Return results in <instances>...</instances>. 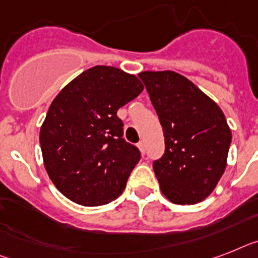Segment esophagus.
Instances as JSON below:
<instances>
[{
    "label": "esophagus",
    "mask_w": 258,
    "mask_h": 258,
    "mask_svg": "<svg viewBox=\"0 0 258 258\" xmlns=\"http://www.w3.org/2000/svg\"><path fill=\"white\" fill-rule=\"evenodd\" d=\"M138 149H140V152H141V154H145V152H146V149H145V144L144 142H138Z\"/></svg>",
    "instance_id": "obj_1"
}]
</instances>
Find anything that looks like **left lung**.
Returning a JSON list of instances; mask_svg holds the SVG:
<instances>
[{"mask_svg": "<svg viewBox=\"0 0 258 258\" xmlns=\"http://www.w3.org/2000/svg\"><path fill=\"white\" fill-rule=\"evenodd\" d=\"M165 136V154L153 169L161 191L176 204L210 197L227 166L232 133L220 106L174 71L138 74Z\"/></svg>", "mask_w": 258, "mask_h": 258, "instance_id": "obj_1", "label": "left lung"}]
</instances>
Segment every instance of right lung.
I'll list each match as a JSON object with an SVG mask.
<instances>
[{
    "label": "right lung",
    "instance_id": "right-lung-1",
    "mask_svg": "<svg viewBox=\"0 0 258 258\" xmlns=\"http://www.w3.org/2000/svg\"><path fill=\"white\" fill-rule=\"evenodd\" d=\"M144 91L137 76L95 66L70 82L51 103L39 142L50 179L86 207L120 197L141 154L122 138L117 110Z\"/></svg>",
    "mask_w": 258,
    "mask_h": 258
}]
</instances>
